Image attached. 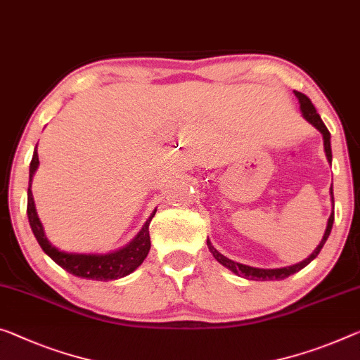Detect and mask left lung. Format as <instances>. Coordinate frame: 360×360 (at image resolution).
I'll list each match as a JSON object with an SVG mask.
<instances>
[{"label": "left lung", "mask_w": 360, "mask_h": 360, "mask_svg": "<svg viewBox=\"0 0 360 360\" xmlns=\"http://www.w3.org/2000/svg\"><path fill=\"white\" fill-rule=\"evenodd\" d=\"M296 98L300 99V104H301V112L304 117H306V120H309L315 129H317L320 134L323 135V146H325V154H327V159L328 162L331 164V145H330V131L327 127H325V124L322 122V119H320V115L317 114V110H315L314 104L311 99H309L304 93L301 91H295ZM330 193H331V201H333V185H331L330 188ZM333 220H335V214L331 212L330 219H328V225H327V230H325V235L322 238V241H320V245L315 248V251L309 256L307 259H304L302 262L296 264V265H291V267H283V269H256V267H250V265H245V264H238L235 261H231V259L225 257L224 254H220L215 248L211 245V241L207 240V248L209 251L212 252V256L217 259V261L225 265L226 269H230L231 272L236 274V275H243L245 278L248 280H259V281H265V280H283L286 278V276H290L292 274L300 272L301 269L306 267V265L314 261L315 257L319 256V252L322 251V248L325 245V241L328 240L330 236V231H331V226H333Z\"/></svg>", "instance_id": "obj_1"}]
</instances>
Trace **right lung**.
<instances>
[{
	"instance_id": "right-lung-1",
	"label": "right lung",
	"mask_w": 360,
	"mask_h": 360,
	"mask_svg": "<svg viewBox=\"0 0 360 360\" xmlns=\"http://www.w3.org/2000/svg\"><path fill=\"white\" fill-rule=\"evenodd\" d=\"M38 153L37 149L33 151V158L30 162V185L29 191H27V214H29V222L32 226L33 235H35L38 245L41 246V250L45 251L54 262L60 265L64 270H68L69 274L80 276V278L88 280H98V281H108L122 278V276L129 275L145 261L149 250H151V240H149V222H151L154 211L151 217L146 220L145 226H143L140 233L130 245H127L122 250L110 252V254H69L64 251H59L54 248L51 243L48 241L43 231V226L40 219H38L35 211V202H33L32 195V176L35 174L38 167Z\"/></svg>"
}]
</instances>
